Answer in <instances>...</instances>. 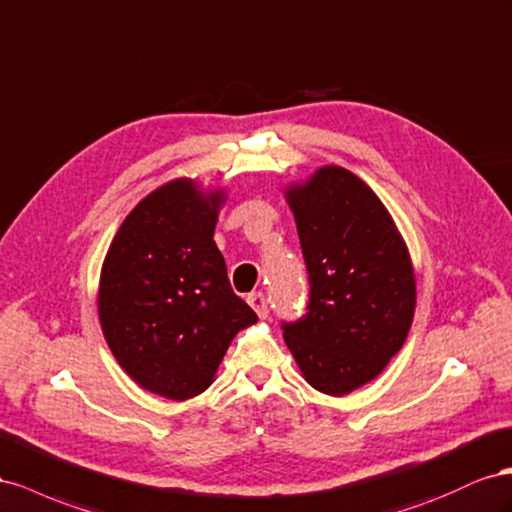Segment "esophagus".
Segmentation results:
<instances>
[{
    "label": "esophagus",
    "instance_id": "obj_1",
    "mask_svg": "<svg viewBox=\"0 0 512 512\" xmlns=\"http://www.w3.org/2000/svg\"><path fill=\"white\" fill-rule=\"evenodd\" d=\"M248 304L253 306L255 313H257L259 317H266V315H268V300H266L264 294H261V291H255V294L248 296Z\"/></svg>",
    "mask_w": 512,
    "mask_h": 512
}]
</instances>
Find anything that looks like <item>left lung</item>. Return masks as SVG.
<instances>
[{
  "mask_svg": "<svg viewBox=\"0 0 512 512\" xmlns=\"http://www.w3.org/2000/svg\"><path fill=\"white\" fill-rule=\"evenodd\" d=\"M309 272V302L283 337L304 379L341 397L384 371L416 306L410 253L392 216L352 171L324 167L287 191Z\"/></svg>",
  "mask_w": 512,
  "mask_h": 512,
  "instance_id": "8db88e82",
  "label": "left lung"
}]
</instances>
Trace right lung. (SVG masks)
I'll return each mask as SVG.
<instances>
[{
  "label": "right lung",
  "mask_w": 512,
  "mask_h": 512,
  "mask_svg": "<svg viewBox=\"0 0 512 512\" xmlns=\"http://www.w3.org/2000/svg\"><path fill=\"white\" fill-rule=\"evenodd\" d=\"M221 203L191 180L160 186L124 218L102 264L98 315L115 360L173 401L206 390L231 339L257 321L214 242Z\"/></svg>",
  "instance_id": "add662e5"
}]
</instances>
